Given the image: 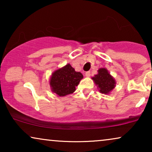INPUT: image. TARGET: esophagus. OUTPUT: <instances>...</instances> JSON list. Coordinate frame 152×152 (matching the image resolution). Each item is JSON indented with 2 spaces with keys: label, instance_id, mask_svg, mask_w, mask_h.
Segmentation results:
<instances>
[{
  "label": "esophagus",
  "instance_id": "esophagus-1",
  "mask_svg": "<svg viewBox=\"0 0 152 152\" xmlns=\"http://www.w3.org/2000/svg\"><path fill=\"white\" fill-rule=\"evenodd\" d=\"M85 75H86V77H90L91 76V72L90 71L86 72V73H85Z\"/></svg>",
  "mask_w": 152,
  "mask_h": 152
}]
</instances>
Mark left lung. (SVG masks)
Listing matches in <instances>:
<instances>
[{
	"instance_id": "8db88e82",
	"label": "left lung",
	"mask_w": 152,
	"mask_h": 152,
	"mask_svg": "<svg viewBox=\"0 0 152 152\" xmlns=\"http://www.w3.org/2000/svg\"><path fill=\"white\" fill-rule=\"evenodd\" d=\"M98 73L92 77L95 84L97 86L99 92L104 94H109L115 88V80L104 68H99Z\"/></svg>"
}]
</instances>
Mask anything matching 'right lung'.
Masks as SVG:
<instances>
[{
	"instance_id": "right-lung-1",
	"label": "right lung",
	"mask_w": 152,
	"mask_h": 152,
	"mask_svg": "<svg viewBox=\"0 0 152 152\" xmlns=\"http://www.w3.org/2000/svg\"><path fill=\"white\" fill-rule=\"evenodd\" d=\"M82 78L83 75L76 72L70 64H68L52 74L50 86L52 91L58 96H66L75 92V87Z\"/></svg>"
}]
</instances>
